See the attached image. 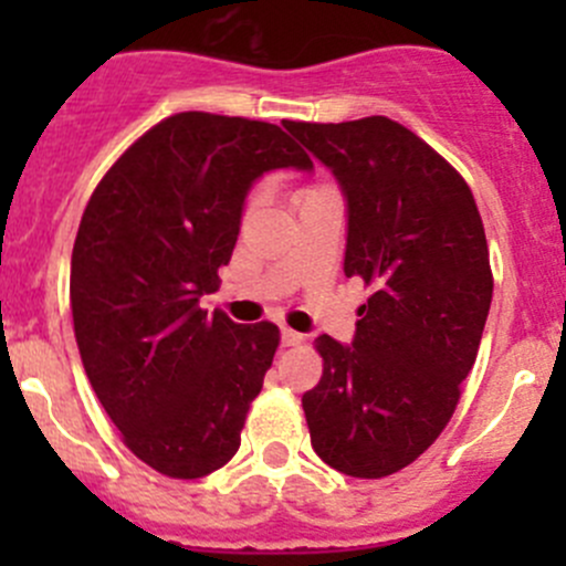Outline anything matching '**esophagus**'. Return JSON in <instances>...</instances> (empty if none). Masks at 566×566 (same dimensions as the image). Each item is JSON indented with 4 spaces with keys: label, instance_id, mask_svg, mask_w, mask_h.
I'll return each mask as SVG.
<instances>
[{
    "label": "esophagus",
    "instance_id": "1",
    "mask_svg": "<svg viewBox=\"0 0 566 566\" xmlns=\"http://www.w3.org/2000/svg\"><path fill=\"white\" fill-rule=\"evenodd\" d=\"M282 345L284 347L304 345V334H298V331H293V328H287V325H282Z\"/></svg>",
    "mask_w": 566,
    "mask_h": 566
}]
</instances>
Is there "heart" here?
<instances>
[{"instance_id": "1", "label": "heart", "mask_w": 566, "mask_h": 566, "mask_svg": "<svg viewBox=\"0 0 566 566\" xmlns=\"http://www.w3.org/2000/svg\"><path fill=\"white\" fill-rule=\"evenodd\" d=\"M319 186H323V182H306V186H301L298 188V193H295V197H301V193H306V191H312V188H319ZM254 193H251V199H249V202H254Z\"/></svg>"}]
</instances>
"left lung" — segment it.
<instances>
[{
	"instance_id": "obj_1",
	"label": "left lung",
	"mask_w": 566,
	"mask_h": 566,
	"mask_svg": "<svg viewBox=\"0 0 566 566\" xmlns=\"http://www.w3.org/2000/svg\"><path fill=\"white\" fill-rule=\"evenodd\" d=\"M284 128L339 180L345 276L373 290L353 347L315 339L312 449L347 476H391L436 443L476 361L493 298L482 216L458 169L389 117Z\"/></svg>"
}]
</instances>
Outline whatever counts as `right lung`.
Instances as JSON below:
<instances>
[{
    "label": "right lung",
    "mask_w": 566,
    "mask_h": 566,
    "mask_svg": "<svg viewBox=\"0 0 566 566\" xmlns=\"http://www.w3.org/2000/svg\"><path fill=\"white\" fill-rule=\"evenodd\" d=\"M282 167L312 158L279 125L180 112L145 130L84 208L71 256L84 373L125 447L164 476L235 458L276 356V325L208 315L199 298L219 290L249 186Z\"/></svg>",
    "instance_id": "1"
}]
</instances>
